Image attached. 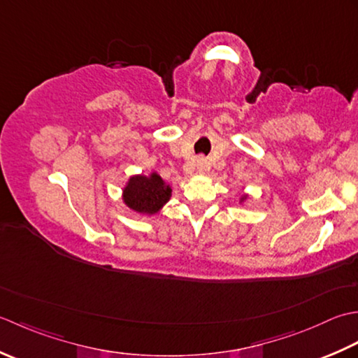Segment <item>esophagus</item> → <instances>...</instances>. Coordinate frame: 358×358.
<instances>
[{"instance_id":"esophagus-1","label":"esophagus","mask_w":358,"mask_h":358,"mask_svg":"<svg viewBox=\"0 0 358 358\" xmlns=\"http://www.w3.org/2000/svg\"><path fill=\"white\" fill-rule=\"evenodd\" d=\"M196 166H198L199 173H206L207 171V160L203 157H199L198 160H196Z\"/></svg>"}]
</instances>
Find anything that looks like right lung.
I'll use <instances>...</instances> for the list:
<instances>
[{"label": "right lung", "mask_w": 358, "mask_h": 358, "mask_svg": "<svg viewBox=\"0 0 358 358\" xmlns=\"http://www.w3.org/2000/svg\"><path fill=\"white\" fill-rule=\"evenodd\" d=\"M170 196L171 188L156 173H152L150 178H131L128 187L123 192V199L129 208L147 215L157 213L160 207L170 199Z\"/></svg>", "instance_id": "right-lung-1"}]
</instances>
